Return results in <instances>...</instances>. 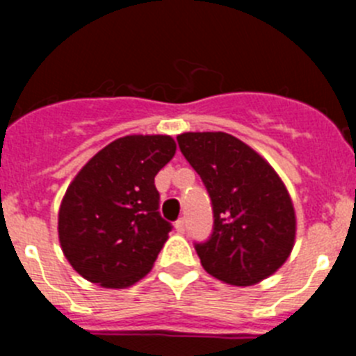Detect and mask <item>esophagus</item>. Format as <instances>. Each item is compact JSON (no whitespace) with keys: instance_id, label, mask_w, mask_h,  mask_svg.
<instances>
[{"instance_id":"obj_1","label":"esophagus","mask_w":356,"mask_h":356,"mask_svg":"<svg viewBox=\"0 0 356 356\" xmlns=\"http://www.w3.org/2000/svg\"><path fill=\"white\" fill-rule=\"evenodd\" d=\"M175 228H176V232H178V234H184V232H185V219H184V217H181V219H178V221L175 222Z\"/></svg>"}]
</instances>
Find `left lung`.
Wrapping results in <instances>:
<instances>
[{"mask_svg":"<svg viewBox=\"0 0 356 356\" xmlns=\"http://www.w3.org/2000/svg\"><path fill=\"white\" fill-rule=\"evenodd\" d=\"M176 140L212 201V235L194 244L203 269L235 287L278 271L294 246L296 213L275 169L225 131H187Z\"/></svg>","mask_w":356,"mask_h":356,"instance_id":"8db88e82","label":"left lung"}]
</instances>
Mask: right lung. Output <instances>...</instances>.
I'll return each mask as SVG.
<instances>
[{
    "mask_svg": "<svg viewBox=\"0 0 356 356\" xmlns=\"http://www.w3.org/2000/svg\"><path fill=\"white\" fill-rule=\"evenodd\" d=\"M175 153L169 135H127L74 176L58 210V238L78 275L124 289L151 271L172 228L159 212L155 176Z\"/></svg>",
    "mask_w": 356,
    "mask_h": 356,
    "instance_id": "add662e5",
    "label": "right lung"
}]
</instances>
